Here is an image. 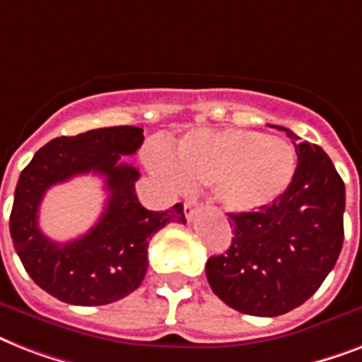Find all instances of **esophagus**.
I'll return each mask as SVG.
<instances>
[{"label": "esophagus", "instance_id": "obj_1", "mask_svg": "<svg viewBox=\"0 0 362 362\" xmlns=\"http://www.w3.org/2000/svg\"><path fill=\"white\" fill-rule=\"evenodd\" d=\"M199 210H201V201L197 197H189L184 204V214H186L187 220H193V216L197 214Z\"/></svg>", "mask_w": 362, "mask_h": 362}]
</instances>
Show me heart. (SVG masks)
Segmentation results:
<instances>
[{
  "label": "heart",
  "instance_id": "1",
  "mask_svg": "<svg viewBox=\"0 0 362 362\" xmlns=\"http://www.w3.org/2000/svg\"><path fill=\"white\" fill-rule=\"evenodd\" d=\"M178 178L214 186L221 209L250 214L286 192L295 175V153L278 136L253 131L193 133L169 159Z\"/></svg>",
  "mask_w": 362,
  "mask_h": 362
}]
</instances>
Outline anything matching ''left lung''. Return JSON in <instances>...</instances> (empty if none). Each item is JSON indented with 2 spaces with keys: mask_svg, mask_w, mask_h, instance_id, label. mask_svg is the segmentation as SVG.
<instances>
[{
  "mask_svg": "<svg viewBox=\"0 0 362 362\" xmlns=\"http://www.w3.org/2000/svg\"><path fill=\"white\" fill-rule=\"evenodd\" d=\"M295 144L297 169L286 192L250 214H229V250L206 261L212 291L242 314L274 317L314 295L344 242L346 187L317 144Z\"/></svg>",
  "mask_w": 362,
  "mask_h": 362,
  "instance_id": "left-lung-1",
  "label": "left lung"
}]
</instances>
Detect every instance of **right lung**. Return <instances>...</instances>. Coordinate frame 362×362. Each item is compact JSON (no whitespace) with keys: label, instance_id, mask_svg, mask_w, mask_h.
I'll use <instances>...</instances> for the list:
<instances>
[{"label":"right lung","instance_id":"right-lung-1","mask_svg":"<svg viewBox=\"0 0 362 362\" xmlns=\"http://www.w3.org/2000/svg\"><path fill=\"white\" fill-rule=\"evenodd\" d=\"M144 135L141 127L116 125L58 136L22 170L11 210V238L25 272L62 303L103 306L141 286L148 270V242L167 223H186L184 204L156 212L136 197L139 170L122 163ZM101 174L110 199L100 221L82 238L50 241L38 229V206L48 187L76 174Z\"/></svg>","mask_w":362,"mask_h":362}]
</instances>
